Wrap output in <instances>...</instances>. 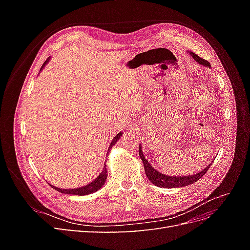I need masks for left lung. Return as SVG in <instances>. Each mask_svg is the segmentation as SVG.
Masks as SVG:
<instances>
[{
	"label": "left lung",
	"mask_w": 250,
	"mask_h": 250,
	"mask_svg": "<svg viewBox=\"0 0 250 250\" xmlns=\"http://www.w3.org/2000/svg\"><path fill=\"white\" fill-rule=\"evenodd\" d=\"M190 54L192 55V57L196 60V62H199L200 64L207 65V66L210 65L208 60L199 57L197 54H195V53L190 52ZM139 154L142 158V162L144 164V168H145V172H146V175H147L148 179L155 186L161 187V188H181V187L192 185L195 183V181L199 180L204 175V174L208 172V170L209 169L210 165H211V164L208 165L206 169L202 170L201 172H199L197 174H194V175H191V176L190 175L188 176H168V175H164V174L156 171L152 167V166L149 164V162H147L145 156H144V154H143L141 145L139 147Z\"/></svg>",
	"instance_id": "8db88e82"
}]
</instances>
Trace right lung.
Wrapping results in <instances>:
<instances>
[{
    "label": "right lung",
    "instance_id": "right-lung-1",
    "mask_svg": "<svg viewBox=\"0 0 250 250\" xmlns=\"http://www.w3.org/2000/svg\"><path fill=\"white\" fill-rule=\"evenodd\" d=\"M49 60H50V57H48L46 62H43V64H42V67H41V71L42 70V67H43L44 65H46V63L49 62ZM121 135H122V132H119V133L116 135L115 139L112 140V142H111V144H110V147H112L113 145H115V144L118 142V140L121 138ZM110 147H109V148H110ZM108 150H109V149H108ZM106 177H107V171H106V168H105V166H104L103 171L100 173V175L98 176L94 181H92V183L88 184V185L85 186V187H81V188H71V190H69V188H58L53 187V186H51V185H50V186H51L53 188H55L56 191H58V192H60V193H62V194H72V195H79V196H82V195L92 194V193H94V192L99 190L100 188H102V186L104 185L105 181H106Z\"/></svg>",
    "mask_w": 250,
    "mask_h": 250
}]
</instances>
